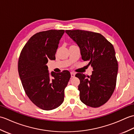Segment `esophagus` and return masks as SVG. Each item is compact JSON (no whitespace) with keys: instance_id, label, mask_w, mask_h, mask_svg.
<instances>
[{"instance_id":"1","label":"esophagus","mask_w":134,"mask_h":134,"mask_svg":"<svg viewBox=\"0 0 134 134\" xmlns=\"http://www.w3.org/2000/svg\"><path fill=\"white\" fill-rule=\"evenodd\" d=\"M75 74L74 73V72H71V78H74L75 76Z\"/></svg>"}]
</instances>
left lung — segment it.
Here are the masks:
<instances>
[{
	"mask_svg": "<svg viewBox=\"0 0 134 134\" xmlns=\"http://www.w3.org/2000/svg\"><path fill=\"white\" fill-rule=\"evenodd\" d=\"M78 45L82 59L93 68L92 74L75 75L80 80L78 86L81 101L87 106L97 108L108 101L114 92L118 64L112 44L101 34L81 30H65Z\"/></svg>",
	"mask_w": 134,
	"mask_h": 134,
	"instance_id": "8db88e82",
	"label": "left lung"
}]
</instances>
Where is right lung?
<instances>
[{
    "label": "right lung",
    "mask_w": 134,
    "mask_h": 134,
    "mask_svg": "<svg viewBox=\"0 0 134 134\" xmlns=\"http://www.w3.org/2000/svg\"><path fill=\"white\" fill-rule=\"evenodd\" d=\"M64 30H49L35 34L20 54L18 72L25 92L33 103L49 110L64 101V89L71 77L69 71L49 72L46 65L55 60V54Z\"/></svg>",
    "instance_id": "add662e5"
}]
</instances>
